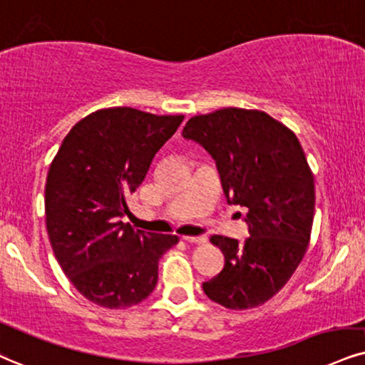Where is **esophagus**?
I'll list each match as a JSON object with an SVG mask.
<instances>
[{"instance_id":"34e87169","label":"esophagus","mask_w":365,"mask_h":365,"mask_svg":"<svg viewBox=\"0 0 365 365\" xmlns=\"http://www.w3.org/2000/svg\"><path fill=\"white\" fill-rule=\"evenodd\" d=\"M182 240L190 242V244H205L206 237H187V235H184Z\"/></svg>"}]
</instances>
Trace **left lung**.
<instances>
[{
    "instance_id": "1",
    "label": "left lung",
    "mask_w": 365,
    "mask_h": 365,
    "mask_svg": "<svg viewBox=\"0 0 365 365\" xmlns=\"http://www.w3.org/2000/svg\"><path fill=\"white\" fill-rule=\"evenodd\" d=\"M182 137L217 164L230 205L249 210V235L211 237L225 267L203 282L211 301L230 309L264 304L294 274L312 235L314 178L296 135L259 110L223 108L187 121Z\"/></svg>"
}]
</instances>
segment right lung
I'll list each match as a JSON object with an SVG mask.
<instances>
[{
  "instance_id": "obj_1",
  "label": "right lung",
  "mask_w": 365,
  "mask_h": 365,
  "mask_svg": "<svg viewBox=\"0 0 365 365\" xmlns=\"http://www.w3.org/2000/svg\"><path fill=\"white\" fill-rule=\"evenodd\" d=\"M182 120L127 106L98 110L74 125L52 160L45 184L52 250L76 289L98 307L145 299L159 279V259L179 242L133 230L121 218L130 213L127 196Z\"/></svg>"
}]
</instances>
